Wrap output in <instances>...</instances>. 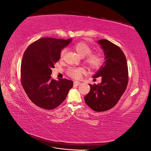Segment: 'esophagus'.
Here are the masks:
<instances>
[{
  "mask_svg": "<svg viewBox=\"0 0 151 151\" xmlns=\"http://www.w3.org/2000/svg\"><path fill=\"white\" fill-rule=\"evenodd\" d=\"M74 84L76 86H79L81 84V83H80V82H79V81H74Z\"/></svg>",
  "mask_w": 151,
  "mask_h": 151,
  "instance_id": "esophagus-1",
  "label": "esophagus"
}]
</instances>
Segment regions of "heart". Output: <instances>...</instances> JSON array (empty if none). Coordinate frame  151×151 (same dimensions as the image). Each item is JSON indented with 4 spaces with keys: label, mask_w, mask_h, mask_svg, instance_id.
I'll return each mask as SVG.
<instances>
[{
    "label": "heart",
    "mask_w": 151,
    "mask_h": 151,
    "mask_svg": "<svg viewBox=\"0 0 151 151\" xmlns=\"http://www.w3.org/2000/svg\"><path fill=\"white\" fill-rule=\"evenodd\" d=\"M74 48L75 51L82 57L86 56L85 62L88 66L91 68L96 69L101 66L104 61L103 55L100 53H91L92 49L89 45L84 42H78L75 44ZM65 52V50H62L60 53V58H62ZM84 73V69L81 67H71L68 68L67 71L68 75L72 78L78 79L81 75Z\"/></svg>",
    "instance_id": "b5f03b06"
}]
</instances>
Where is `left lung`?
I'll list each match as a JSON object with an SVG mask.
<instances>
[{
    "label": "left lung",
    "instance_id": "obj_1",
    "mask_svg": "<svg viewBox=\"0 0 151 151\" xmlns=\"http://www.w3.org/2000/svg\"><path fill=\"white\" fill-rule=\"evenodd\" d=\"M97 43L102 48L104 62L93 77H101V83L90 86V91L84 97L85 102L95 111H104L117 104L128 84L129 72L127 59L117 45L107 40Z\"/></svg>",
    "mask_w": 151,
    "mask_h": 151
}]
</instances>
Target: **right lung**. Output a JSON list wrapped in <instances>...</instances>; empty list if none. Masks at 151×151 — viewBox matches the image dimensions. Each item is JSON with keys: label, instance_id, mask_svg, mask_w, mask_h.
<instances>
[{"label": "right lung", "instance_id": "right-lung-1", "mask_svg": "<svg viewBox=\"0 0 151 151\" xmlns=\"http://www.w3.org/2000/svg\"><path fill=\"white\" fill-rule=\"evenodd\" d=\"M72 40L43 38L26 50L21 66V83L28 98L36 106L45 109L57 108L73 87L70 80L55 81L51 77L52 68L60 60L62 50Z\"/></svg>", "mask_w": 151, "mask_h": 151}]
</instances>
